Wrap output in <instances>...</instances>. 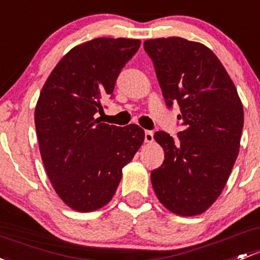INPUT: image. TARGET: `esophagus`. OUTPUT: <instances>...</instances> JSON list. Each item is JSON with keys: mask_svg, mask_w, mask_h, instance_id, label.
<instances>
[{"mask_svg": "<svg viewBox=\"0 0 260 260\" xmlns=\"http://www.w3.org/2000/svg\"><path fill=\"white\" fill-rule=\"evenodd\" d=\"M144 141H146V143H152V142H153V132H152V131H146V132H144Z\"/></svg>", "mask_w": 260, "mask_h": 260, "instance_id": "obj_1", "label": "esophagus"}]
</instances>
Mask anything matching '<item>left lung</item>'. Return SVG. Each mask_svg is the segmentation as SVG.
Masks as SVG:
<instances>
[{
    "instance_id": "left-lung-1",
    "label": "left lung",
    "mask_w": 260,
    "mask_h": 260,
    "mask_svg": "<svg viewBox=\"0 0 260 260\" xmlns=\"http://www.w3.org/2000/svg\"><path fill=\"white\" fill-rule=\"evenodd\" d=\"M169 108L178 103L174 142L155 132L165 162L151 173L160 203L184 217L202 214L220 196L239 153L244 113L233 81L207 46L180 37L144 42Z\"/></svg>"
}]
</instances>
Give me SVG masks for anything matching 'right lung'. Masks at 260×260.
<instances>
[{"label": "right lung", "instance_id": "obj_1", "mask_svg": "<svg viewBox=\"0 0 260 260\" xmlns=\"http://www.w3.org/2000/svg\"><path fill=\"white\" fill-rule=\"evenodd\" d=\"M139 46V40L107 37L76 46L40 93L35 124L43 166L59 198L77 212H93L111 201L122 168L144 141L137 124L122 128L94 118Z\"/></svg>", "mask_w": 260, "mask_h": 260}]
</instances>
